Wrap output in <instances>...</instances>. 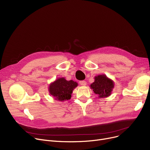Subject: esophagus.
<instances>
[{
	"instance_id": "1",
	"label": "esophagus",
	"mask_w": 150,
	"mask_h": 150,
	"mask_svg": "<svg viewBox=\"0 0 150 150\" xmlns=\"http://www.w3.org/2000/svg\"><path fill=\"white\" fill-rule=\"evenodd\" d=\"M79 83L81 86H86V82L85 81H80Z\"/></svg>"
}]
</instances>
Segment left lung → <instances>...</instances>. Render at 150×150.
<instances>
[{"mask_svg": "<svg viewBox=\"0 0 150 150\" xmlns=\"http://www.w3.org/2000/svg\"><path fill=\"white\" fill-rule=\"evenodd\" d=\"M90 87L98 98H105L111 96L114 88V82L105 74L98 75L94 78V82Z\"/></svg>", "mask_w": 150, "mask_h": 150, "instance_id": "obj_1", "label": "left lung"}]
</instances>
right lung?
Here are the masks:
<instances>
[{
    "label": "right lung",
    "instance_id": "right-lung-1",
    "mask_svg": "<svg viewBox=\"0 0 150 150\" xmlns=\"http://www.w3.org/2000/svg\"><path fill=\"white\" fill-rule=\"evenodd\" d=\"M77 86L76 82L67 81L65 78L61 77L49 84V92L56 100L64 101L71 98L73 91Z\"/></svg>",
    "mask_w": 150,
    "mask_h": 150
}]
</instances>
